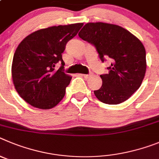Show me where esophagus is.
Listing matches in <instances>:
<instances>
[{
  "label": "esophagus",
  "mask_w": 159,
  "mask_h": 159,
  "mask_svg": "<svg viewBox=\"0 0 159 159\" xmlns=\"http://www.w3.org/2000/svg\"><path fill=\"white\" fill-rule=\"evenodd\" d=\"M84 78H85V79H88L89 78H90L91 77V75H92V74H81Z\"/></svg>",
  "instance_id": "esophagus-1"
}]
</instances>
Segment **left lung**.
I'll return each mask as SVG.
<instances>
[{"label":"left lung","instance_id":"1","mask_svg":"<svg viewBox=\"0 0 159 159\" xmlns=\"http://www.w3.org/2000/svg\"><path fill=\"white\" fill-rule=\"evenodd\" d=\"M78 35L95 47L101 62L111 60L108 74L101 75L102 85L94 91L97 99L108 104L127 101L145 76L146 51L141 41L122 27L101 22L88 23Z\"/></svg>","mask_w":159,"mask_h":159}]
</instances>
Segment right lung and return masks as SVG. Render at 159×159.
<instances>
[{
    "label": "right lung",
    "instance_id": "right-lung-1",
    "mask_svg": "<svg viewBox=\"0 0 159 159\" xmlns=\"http://www.w3.org/2000/svg\"><path fill=\"white\" fill-rule=\"evenodd\" d=\"M82 26L78 23L40 29L19 44L12 60V77L17 93L27 103L50 109L62 101L72 78L63 72L62 54ZM58 62L62 65L55 71Z\"/></svg>",
    "mask_w": 159,
    "mask_h": 159
}]
</instances>
